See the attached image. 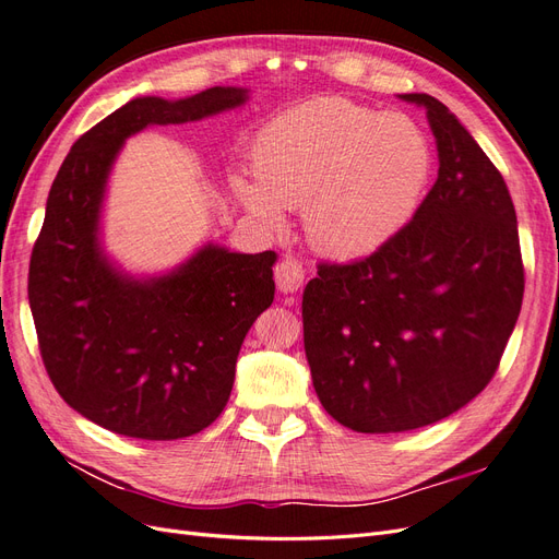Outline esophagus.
<instances>
[{
	"mask_svg": "<svg viewBox=\"0 0 559 559\" xmlns=\"http://www.w3.org/2000/svg\"><path fill=\"white\" fill-rule=\"evenodd\" d=\"M302 280H306V270H302V265L296 259L286 257L275 265V282L280 292L284 294L298 292L302 286Z\"/></svg>",
	"mask_w": 559,
	"mask_h": 559,
	"instance_id": "34e87169",
	"label": "esophagus"
}]
</instances>
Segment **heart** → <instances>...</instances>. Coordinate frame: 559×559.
I'll list each match as a JSON object with an SVG mask.
<instances>
[{"label":"heart","mask_w":559,"mask_h":559,"mask_svg":"<svg viewBox=\"0 0 559 559\" xmlns=\"http://www.w3.org/2000/svg\"><path fill=\"white\" fill-rule=\"evenodd\" d=\"M253 175L235 177L245 207L270 226L300 210L310 245L364 257L411 222L431 177L427 134L403 114L319 97L273 118L253 142Z\"/></svg>","instance_id":"b5f03b06"}]
</instances>
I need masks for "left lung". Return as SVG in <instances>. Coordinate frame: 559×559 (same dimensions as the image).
I'll return each mask as SVG.
<instances>
[{"mask_svg":"<svg viewBox=\"0 0 559 559\" xmlns=\"http://www.w3.org/2000/svg\"><path fill=\"white\" fill-rule=\"evenodd\" d=\"M438 179L415 216L366 259L319 263L302 292V343L324 411L359 433L433 425L495 378L515 329L524 267L501 173L427 93Z\"/></svg>","mask_w":559,"mask_h":559,"instance_id":"1","label":"left lung"}]
</instances>
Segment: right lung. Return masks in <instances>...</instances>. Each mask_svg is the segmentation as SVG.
Here are the masks:
<instances>
[{"label": "right lung", "mask_w": 559, "mask_h": 559, "mask_svg": "<svg viewBox=\"0 0 559 559\" xmlns=\"http://www.w3.org/2000/svg\"><path fill=\"white\" fill-rule=\"evenodd\" d=\"M245 99V88L224 86L175 103L130 99L81 134L50 186L27 277L39 352L64 403L114 433L175 441L210 427L247 331L275 298V251L205 245L173 273L134 280L99 247L107 179L130 134Z\"/></svg>", "instance_id": "obj_1"}]
</instances>
